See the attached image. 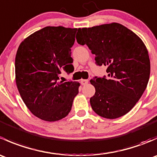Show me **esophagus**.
<instances>
[{"mask_svg":"<svg viewBox=\"0 0 157 157\" xmlns=\"http://www.w3.org/2000/svg\"><path fill=\"white\" fill-rule=\"evenodd\" d=\"M80 83H81L82 85H86V83H88V80H83V79H82V80H80Z\"/></svg>","mask_w":157,"mask_h":157,"instance_id":"34e87169","label":"esophagus"}]
</instances>
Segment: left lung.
I'll return each instance as SVG.
<instances>
[{"instance_id":"1","label":"left lung","mask_w":157,"mask_h":157,"mask_svg":"<svg viewBox=\"0 0 157 157\" xmlns=\"http://www.w3.org/2000/svg\"><path fill=\"white\" fill-rule=\"evenodd\" d=\"M77 41L96 55V64L107 67V77H94L90 98L99 116L115 119L127 114L146 90L150 74L147 49L131 30L117 23L78 29Z\"/></svg>"}]
</instances>
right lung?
Wrapping results in <instances>:
<instances>
[{"label":"right lung","instance_id":"obj_1","mask_svg":"<svg viewBox=\"0 0 157 157\" xmlns=\"http://www.w3.org/2000/svg\"><path fill=\"white\" fill-rule=\"evenodd\" d=\"M77 29L46 26L30 35L19 46L15 58L16 83L30 112L55 121L71 112L80 83L60 81L61 71H74L71 47Z\"/></svg>","mask_w":157,"mask_h":157}]
</instances>
